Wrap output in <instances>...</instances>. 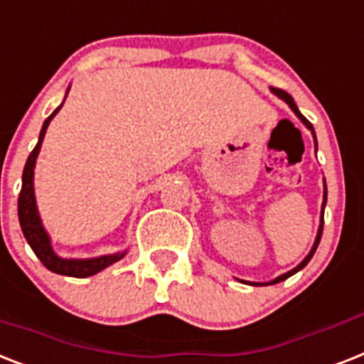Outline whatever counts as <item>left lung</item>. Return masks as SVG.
<instances>
[{
	"label": "left lung",
	"instance_id": "8db88e82",
	"mask_svg": "<svg viewBox=\"0 0 364 364\" xmlns=\"http://www.w3.org/2000/svg\"><path fill=\"white\" fill-rule=\"evenodd\" d=\"M271 90H273V93H274V95H279L280 99H284L286 102H288V106H289V108H291V110L295 112V115H297V117H299V119L303 121V123H305L306 127H309L310 131H312V134H314V129H312V123H310V121L306 119L305 115L301 114L299 110H297V106H295L294 99H291V97H289L288 93H286L284 90H279V87H271ZM314 140H316V136H314ZM326 198H327V188H326V192H323V208H326ZM321 232H323V211H321V224H320V230H318V237H316V243H314V247H312V250H310V252H309V256H306V258L303 259V262H301L299 265H297V267H295V269H291V271H289V273L280 274L279 279H274L273 282H269V284H277V282H282V280H286V279H288V277H291V274H295V273H297V271H301V269L305 267V265L309 264V262H310V258H312V256H314L316 249H318V245H320Z\"/></svg>",
	"mask_w": 364,
	"mask_h": 364
}]
</instances>
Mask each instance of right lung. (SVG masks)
Instances as JSON below:
<instances>
[{
    "label": "right lung",
    "instance_id": "1",
    "mask_svg": "<svg viewBox=\"0 0 364 364\" xmlns=\"http://www.w3.org/2000/svg\"><path fill=\"white\" fill-rule=\"evenodd\" d=\"M61 108V106H59ZM54 112L50 115L48 119L44 121L43 129H41V134H38V141L35 149L29 153L28 162L23 166L22 173V191H20L18 196V220L20 228L23 232V237L28 239L29 247L33 249V252L37 254V258L43 262V265L46 269H50L52 273L65 274V277H75V279H85V277H91V274L99 273L105 267L112 265L114 262L123 258V254H110V256H100V258L93 259H61L58 258L50 247V239L44 232L43 224H41V218H38L37 205H35V194H33V168H35V159H37L38 151H41V144H43L44 132L48 129L50 119L54 117L59 112Z\"/></svg>",
    "mask_w": 364,
    "mask_h": 364
}]
</instances>
